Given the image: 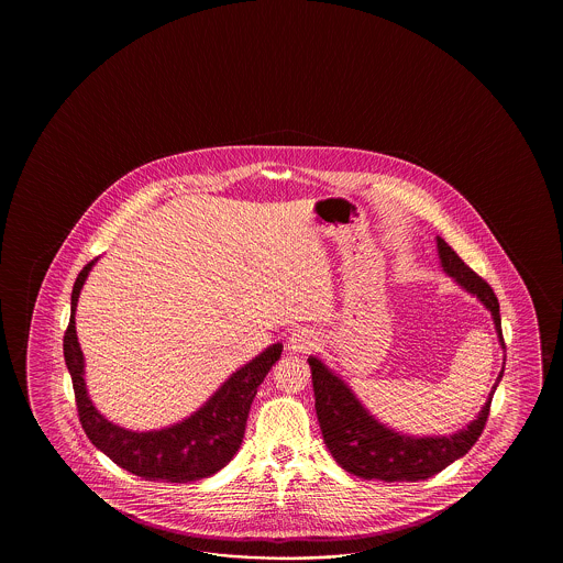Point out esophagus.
I'll return each instance as SVG.
<instances>
[{
  "instance_id": "34e87169",
  "label": "esophagus",
  "mask_w": 563,
  "mask_h": 563,
  "mask_svg": "<svg viewBox=\"0 0 563 563\" xmlns=\"http://www.w3.org/2000/svg\"><path fill=\"white\" fill-rule=\"evenodd\" d=\"M316 346H318V335L308 328L296 330L294 334L289 335V342H287L289 352H294V354H310Z\"/></svg>"
}]
</instances>
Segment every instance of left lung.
Segmentation results:
<instances>
[{"instance_id": "left-lung-1", "label": "left lung", "mask_w": 563, "mask_h": 563, "mask_svg": "<svg viewBox=\"0 0 563 563\" xmlns=\"http://www.w3.org/2000/svg\"><path fill=\"white\" fill-rule=\"evenodd\" d=\"M437 252L444 274L453 277L459 286L490 311L499 344L505 350L501 334V313L499 301L489 284L465 265L446 241L437 238ZM311 368V384L316 396V415L320 420L323 443L334 456L335 463L350 475L360 478H378L384 483L395 481H424L444 467L455 463L456 459L467 455L471 446L477 443L485 422L489 417L490 400L501 383L505 362L497 380L490 388L487 402L478 410L477 419L471 420L465 429L446 437H415L398 432L384 424L364 407L354 395V390L323 364L318 356L308 358Z\"/></svg>"}]
</instances>
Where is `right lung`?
Listing matches in <instances>:
<instances>
[{"label":"right lung","mask_w":563,"mask_h":563,"mask_svg":"<svg viewBox=\"0 0 563 563\" xmlns=\"http://www.w3.org/2000/svg\"><path fill=\"white\" fill-rule=\"evenodd\" d=\"M92 260L76 277L70 323L64 335V360L73 376L76 407L86 437L98 451L136 477L163 483H191L211 477L240 451L257 386L276 364L284 344H272L233 372L191 417L156 431H131L108 420L92 405L85 380V354L76 335V306Z\"/></svg>","instance_id":"add662e5"}]
</instances>
